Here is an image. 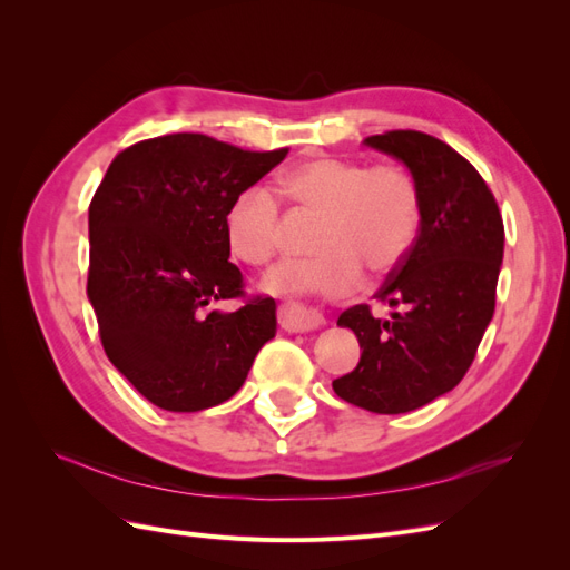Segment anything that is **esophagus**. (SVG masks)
Returning <instances> with one entry per match:
<instances>
[{"instance_id": "esophagus-1", "label": "esophagus", "mask_w": 570, "mask_h": 570, "mask_svg": "<svg viewBox=\"0 0 570 570\" xmlns=\"http://www.w3.org/2000/svg\"><path fill=\"white\" fill-rule=\"evenodd\" d=\"M278 321H281L283 331H287V333H312L325 323L321 314L308 312V308H304L299 304H289V302L281 304Z\"/></svg>"}]
</instances>
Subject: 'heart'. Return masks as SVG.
Segmentation results:
<instances>
[{
    "mask_svg": "<svg viewBox=\"0 0 570 570\" xmlns=\"http://www.w3.org/2000/svg\"><path fill=\"white\" fill-rule=\"evenodd\" d=\"M281 193L299 212L323 218L316 258H287L264 281L268 292L352 295L364 283V265L387 275L404 262L419 233V193L400 166H364L344 159H308L281 176ZM281 206L266 187H245L223 216L228 252L262 266L278 247Z\"/></svg>",
    "mask_w": 570,
    "mask_h": 570,
    "instance_id": "b5f03b06",
    "label": "heart"
}]
</instances>
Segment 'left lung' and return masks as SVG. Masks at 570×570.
I'll list each match as a JSON object with an SVG mask.
<instances>
[{"label":"left lung","mask_w":570,"mask_h":570,"mask_svg":"<svg viewBox=\"0 0 570 570\" xmlns=\"http://www.w3.org/2000/svg\"><path fill=\"white\" fill-rule=\"evenodd\" d=\"M364 145L402 161L419 193V235L377 299L342 312L358 337V366L333 381L340 400L373 413H406L454 390L494 314L504 223L494 195L459 151L419 130L371 135Z\"/></svg>","instance_id":"left-lung-1"}]
</instances>
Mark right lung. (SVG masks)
<instances>
[{"instance_id": "add662e5", "label": "right lung", "mask_w": 570, "mask_h": 570, "mask_svg": "<svg viewBox=\"0 0 570 570\" xmlns=\"http://www.w3.org/2000/svg\"><path fill=\"white\" fill-rule=\"evenodd\" d=\"M287 157L174 132L124 149L90 202L88 297L111 364L154 406L228 402L275 337V299L245 297L223 233L228 204Z\"/></svg>"}]
</instances>
